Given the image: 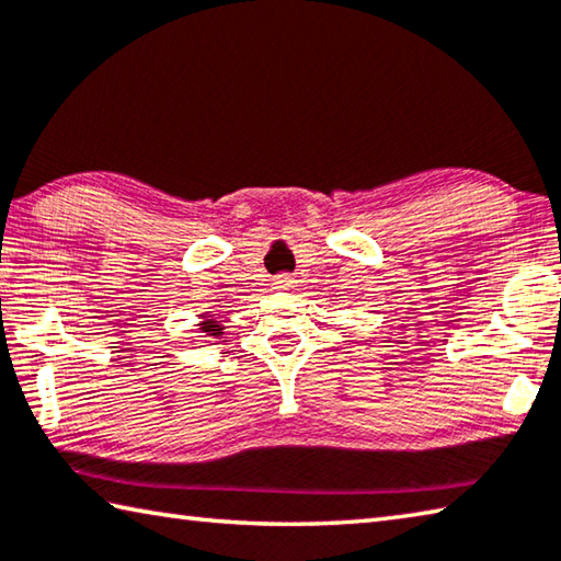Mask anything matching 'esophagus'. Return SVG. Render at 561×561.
I'll list each match as a JSON object with an SVG mask.
<instances>
[{
	"label": "esophagus",
	"instance_id": "esophagus-1",
	"mask_svg": "<svg viewBox=\"0 0 561 561\" xmlns=\"http://www.w3.org/2000/svg\"><path fill=\"white\" fill-rule=\"evenodd\" d=\"M294 279L291 274H277V277H274V289H282V291H287V289H291L294 287Z\"/></svg>",
	"mask_w": 561,
	"mask_h": 561
}]
</instances>
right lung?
<instances>
[{"mask_svg":"<svg viewBox=\"0 0 561 561\" xmlns=\"http://www.w3.org/2000/svg\"><path fill=\"white\" fill-rule=\"evenodd\" d=\"M201 329H203V333H208V335L222 333V325L218 321H213V319H208L206 323H201Z\"/></svg>","mask_w":561,"mask_h":561,"instance_id":"add662e5","label":"right lung"}]
</instances>
